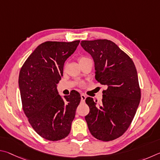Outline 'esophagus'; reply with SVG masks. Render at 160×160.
<instances>
[{
    "label": "esophagus",
    "instance_id": "esophagus-1",
    "mask_svg": "<svg viewBox=\"0 0 160 160\" xmlns=\"http://www.w3.org/2000/svg\"><path fill=\"white\" fill-rule=\"evenodd\" d=\"M81 98H82V102H85V100L86 98V96L84 94L81 95Z\"/></svg>",
    "mask_w": 160,
    "mask_h": 160
}]
</instances>
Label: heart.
Segmentation results:
<instances>
[{"label": "heart", "mask_w": 160, "mask_h": 160, "mask_svg": "<svg viewBox=\"0 0 160 160\" xmlns=\"http://www.w3.org/2000/svg\"><path fill=\"white\" fill-rule=\"evenodd\" d=\"M86 59H88V58L82 57V58H79V60H78V61H79V62H82V61H83V60H86Z\"/></svg>", "instance_id": "obj_1"}]
</instances>
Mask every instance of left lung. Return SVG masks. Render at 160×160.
Wrapping results in <instances>:
<instances>
[{"instance_id":"obj_1","label":"left lung","mask_w":160,"mask_h":160,"mask_svg":"<svg viewBox=\"0 0 160 160\" xmlns=\"http://www.w3.org/2000/svg\"><path fill=\"white\" fill-rule=\"evenodd\" d=\"M81 46L93 58L96 79L107 86L100 104L91 97L86 99L90 112L85 119L95 138L112 141L129 127L140 103L135 64L117 45L107 39L82 41Z\"/></svg>"}]
</instances>
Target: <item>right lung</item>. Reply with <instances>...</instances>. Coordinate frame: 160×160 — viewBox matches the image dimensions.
<instances>
[{"label":"right lung","instance_id":"obj_1","mask_svg":"<svg viewBox=\"0 0 160 160\" xmlns=\"http://www.w3.org/2000/svg\"><path fill=\"white\" fill-rule=\"evenodd\" d=\"M79 42H44L33 50L19 72L24 114L36 132L49 141H59L69 135L81 101L77 91L62 98L57 89L64 62Z\"/></svg>","mask_w":160,"mask_h":160}]
</instances>
